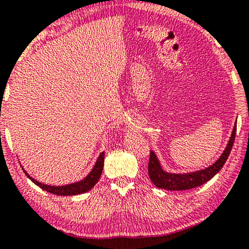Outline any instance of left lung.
Masks as SVG:
<instances>
[{
  "label": "left lung",
  "instance_id": "left-lung-1",
  "mask_svg": "<svg viewBox=\"0 0 249 249\" xmlns=\"http://www.w3.org/2000/svg\"><path fill=\"white\" fill-rule=\"evenodd\" d=\"M236 127L237 121L233 125L231 135L229 137L227 146L225 147L219 159L213 163L202 170H198L195 172L188 173H170L163 170L162 165L157 154L153 151L150 153V162H148V176L153 184L157 185L160 189H165V190L172 191H180V190H188V189H194L199 187L203 183H206L210 179L216 176L220 171L225 162L231 154V151L233 145V141L236 136Z\"/></svg>",
  "mask_w": 249,
  "mask_h": 249
}]
</instances>
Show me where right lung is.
Here are the masks:
<instances>
[{"mask_svg": "<svg viewBox=\"0 0 249 249\" xmlns=\"http://www.w3.org/2000/svg\"><path fill=\"white\" fill-rule=\"evenodd\" d=\"M104 152H102L99 154V157L96 161L94 168L91 169V171L88 173V176L86 178H84L83 180L78 181V182H73L70 184H66V185H48L44 184L42 182H39L36 179H33L32 177H30L28 172L23 169L24 173L27 174V177L30 180L32 181L33 183L38 185L42 189V190H46L47 192H50L53 195H57V196H77V195H81L85 194L89 190H91V188H94V185L98 182L99 178L102 176L103 172V168H104Z\"/></svg>", "mask_w": 249, "mask_h": 249, "instance_id": "add662e5", "label": "right lung"}]
</instances>
